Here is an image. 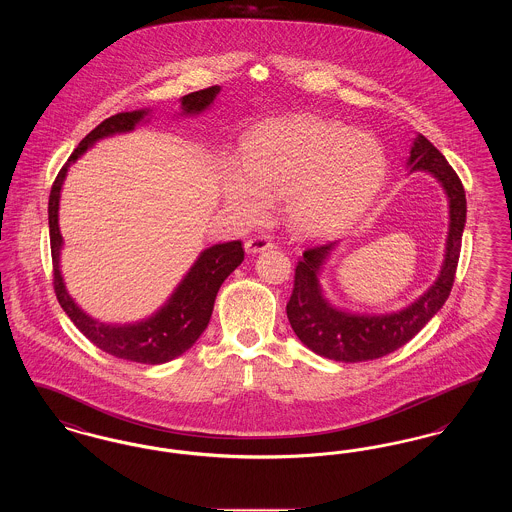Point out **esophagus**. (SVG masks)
<instances>
[{"instance_id":"34e87169","label":"esophagus","mask_w":512,"mask_h":512,"mask_svg":"<svg viewBox=\"0 0 512 512\" xmlns=\"http://www.w3.org/2000/svg\"><path fill=\"white\" fill-rule=\"evenodd\" d=\"M272 245L274 244H272V240L268 236H253V238H249L245 242V251L247 253H261L265 249H270Z\"/></svg>"}]
</instances>
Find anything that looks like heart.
<instances>
[{
    "mask_svg": "<svg viewBox=\"0 0 512 512\" xmlns=\"http://www.w3.org/2000/svg\"><path fill=\"white\" fill-rule=\"evenodd\" d=\"M388 172L376 138L311 115L259 124L244 142V165L224 172L226 203L245 219L288 197V217L305 236H332L359 219Z\"/></svg>",
    "mask_w": 512,
    "mask_h": 512,
    "instance_id": "b5f03b06",
    "label": "heart"
}]
</instances>
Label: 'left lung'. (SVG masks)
Listing matches in <instances>:
<instances>
[{
  "label": "left lung",
  "mask_w": 512,
  "mask_h": 512,
  "mask_svg": "<svg viewBox=\"0 0 512 512\" xmlns=\"http://www.w3.org/2000/svg\"><path fill=\"white\" fill-rule=\"evenodd\" d=\"M409 165L411 171H426L436 176L449 199V232L438 280L403 311L372 317L351 315L334 309L318 284V272L336 242L305 249L295 267L293 292L286 313L295 336L320 357L340 363H361L393 353L413 340L451 293L466 222L463 182L447 159L422 134L414 138Z\"/></svg>",
  "instance_id": "left-lung-1"
}]
</instances>
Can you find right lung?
Wrapping results in <instances>:
<instances>
[{
	"instance_id": "add662e5",
	"label": "right lung",
	"mask_w": 512,
	"mask_h": 512,
	"mask_svg": "<svg viewBox=\"0 0 512 512\" xmlns=\"http://www.w3.org/2000/svg\"><path fill=\"white\" fill-rule=\"evenodd\" d=\"M219 92V86H211V88L184 96L182 98L184 113L197 115L205 111L213 103V99L217 98ZM146 115L147 111L144 109L113 115L98 124L74 149L73 155L63 165V169L59 171L51 186L48 203L49 242H51L55 295L63 311L73 320L74 326L94 345H98L101 351L113 357L134 361V363H144V365H161L186 353L207 328L213 315L215 297L219 293L222 282L244 261V247L240 240L213 245L205 249L197 257L194 267L190 268V272L184 276V280L178 284L171 299L153 317L136 324H124V326L103 324L99 320L88 317L65 290V282L59 268V253L63 245V238L59 232V197H61V186L69 167L88 147H92L94 142H98L105 136L134 130V126Z\"/></svg>"
}]
</instances>
